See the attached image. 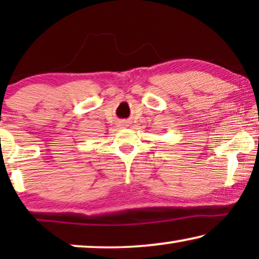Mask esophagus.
<instances>
[{"instance_id":"34e87169","label":"esophagus","mask_w":259,"mask_h":259,"mask_svg":"<svg viewBox=\"0 0 259 259\" xmlns=\"http://www.w3.org/2000/svg\"><path fill=\"white\" fill-rule=\"evenodd\" d=\"M126 125V123H123V126H125Z\"/></svg>"}]
</instances>
